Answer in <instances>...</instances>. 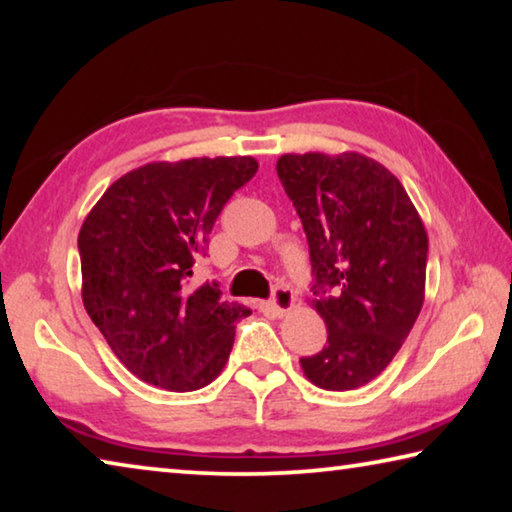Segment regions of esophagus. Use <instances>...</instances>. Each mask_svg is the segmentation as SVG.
<instances>
[{"instance_id": "1", "label": "esophagus", "mask_w": 512, "mask_h": 512, "mask_svg": "<svg viewBox=\"0 0 512 512\" xmlns=\"http://www.w3.org/2000/svg\"><path fill=\"white\" fill-rule=\"evenodd\" d=\"M293 307H296V296H293V291L287 287L275 289L273 300L268 302V309H271L275 316H287Z\"/></svg>"}]
</instances>
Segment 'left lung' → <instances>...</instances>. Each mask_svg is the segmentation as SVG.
<instances>
[{
  "label": "left lung",
  "instance_id": "1",
  "mask_svg": "<svg viewBox=\"0 0 512 512\" xmlns=\"http://www.w3.org/2000/svg\"><path fill=\"white\" fill-rule=\"evenodd\" d=\"M277 176L305 228L311 307L327 325V345L300 368L325 391H354L386 370L420 314L427 228L400 180L363 153H284Z\"/></svg>",
  "mask_w": 512,
  "mask_h": 512
}]
</instances>
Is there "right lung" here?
I'll list each match as a JSON object with an SVG mask.
<instances>
[{
  "mask_svg": "<svg viewBox=\"0 0 512 512\" xmlns=\"http://www.w3.org/2000/svg\"><path fill=\"white\" fill-rule=\"evenodd\" d=\"M250 155L149 162L115 180L79 232L81 298L117 359L146 384L198 391L221 375L235 323L216 282L192 284L216 216L257 171Z\"/></svg>",
  "mask_w": 512,
  "mask_h": 512,
  "instance_id": "right-lung-1",
  "label": "right lung"
}]
</instances>
